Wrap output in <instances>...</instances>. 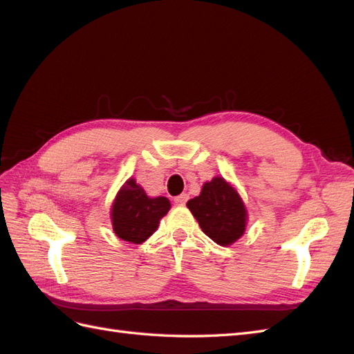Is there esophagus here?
<instances>
[{
	"mask_svg": "<svg viewBox=\"0 0 354 354\" xmlns=\"http://www.w3.org/2000/svg\"><path fill=\"white\" fill-rule=\"evenodd\" d=\"M187 199H189V195L187 194H181V195H178V196H176L174 198V203L176 205H185V203L187 202Z\"/></svg>",
	"mask_w": 354,
	"mask_h": 354,
	"instance_id": "1",
	"label": "esophagus"
}]
</instances>
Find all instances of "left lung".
<instances>
[{
    "label": "left lung",
    "instance_id": "obj_1",
    "mask_svg": "<svg viewBox=\"0 0 354 354\" xmlns=\"http://www.w3.org/2000/svg\"><path fill=\"white\" fill-rule=\"evenodd\" d=\"M187 208L198 220L202 232L218 245H230L245 232L243 202L238 192L221 177H214L203 185L201 195L190 199Z\"/></svg>",
    "mask_w": 354,
    "mask_h": 354
}]
</instances>
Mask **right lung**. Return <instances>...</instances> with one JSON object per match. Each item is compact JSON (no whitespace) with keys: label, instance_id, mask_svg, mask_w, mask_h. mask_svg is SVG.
Returning <instances> with one entry per match:
<instances>
[{"label":"right lung","instance_id":"1","mask_svg":"<svg viewBox=\"0 0 354 354\" xmlns=\"http://www.w3.org/2000/svg\"><path fill=\"white\" fill-rule=\"evenodd\" d=\"M164 196L149 198L143 187L130 178L116 195L112 205V226L118 238L142 243L158 229L159 220L169 209Z\"/></svg>","mask_w":354,"mask_h":354}]
</instances>
